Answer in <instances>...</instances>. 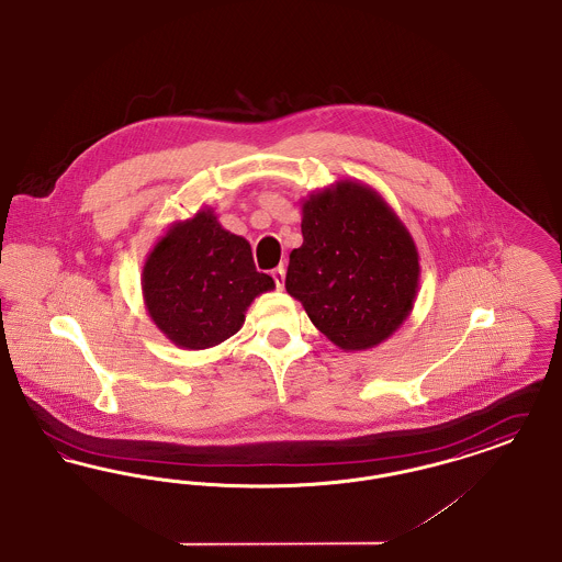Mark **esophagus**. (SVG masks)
<instances>
[{"instance_id":"esophagus-1","label":"esophagus","mask_w":562,"mask_h":562,"mask_svg":"<svg viewBox=\"0 0 562 562\" xmlns=\"http://www.w3.org/2000/svg\"><path fill=\"white\" fill-rule=\"evenodd\" d=\"M271 276H273L276 286H278V289H284V267H276V269L271 271Z\"/></svg>"}]
</instances>
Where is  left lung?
<instances>
[{"instance_id": "8db88e82", "label": "left lung", "mask_w": 562, "mask_h": 562, "mask_svg": "<svg viewBox=\"0 0 562 562\" xmlns=\"http://www.w3.org/2000/svg\"><path fill=\"white\" fill-rule=\"evenodd\" d=\"M303 244L291 252L286 293L344 352L386 341L412 314L420 257L384 198L337 180L301 203Z\"/></svg>"}]
</instances>
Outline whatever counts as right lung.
<instances>
[{"instance_id":"right-lung-1","label":"right lung","mask_w":562,"mask_h":562,"mask_svg":"<svg viewBox=\"0 0 562 562\" xmlns=\"http://www.w3.org/2000/svg\"><path fill=\"white\" fill-rule=\"evenodd\" d=\"M273 289V278L257 271L250 244L223 229L212 207L171 223L142 269L150 321L184 350L229 339L241 329L250 303Z\"/></svg>"}]
</instances>
